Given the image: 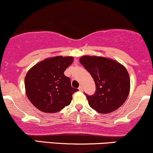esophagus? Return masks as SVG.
<instances>
[{"mask_svg": "<svg viewBox=\"0 0 153 153\" xmlns=\"http://www.w3.org/2000/svg\"><path fill=\"white\" fill-rule=\"evenodd\" d=\"M78 90H79L80 91H83V86H81V85H80V86L78 87Z\"/></svg>", "mask_w": 153, "mask_h": 153, "instance_id": "1", "label": "esophagus"}]
</instances>
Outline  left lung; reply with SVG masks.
<instances>
[{"mask_svg":"<svg viewBox=\"0 0 153 153\" xmlns=\"http://www.w3.org/2000/svg\"><path fill=\"white\" fill-rule=\"evenodd\" d=\"M80 62L95 82V93L91 96L85 93L89 106L105 114L121 106L130 91V78L126 69L115 60L101 56H83Z\"/></svg>","mask_w":153,"mask_h":153,"instance_id":"8db88e82","label":"left lung"}]
</instances>
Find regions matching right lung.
Returning <instances> with one entry per match:
<instances>
[{"label": "right lung", "instance_id": "right-lung-1", "mask_svg": "<svg viewBox=\"0 0 153 153\" xmlns=\"http://www.w3.org/2000/svg\"><path fill=\"white\" fill-rule=\"evenodd\" d=\"M73 62L72 56H55L41 61L27 72L26 94L38 110L53 113L70 105L72 96L78 89L71 86L70 78L64 72Z\"/></svg>", "mask_w": 153, "mask_h": 153}]
</instances>
